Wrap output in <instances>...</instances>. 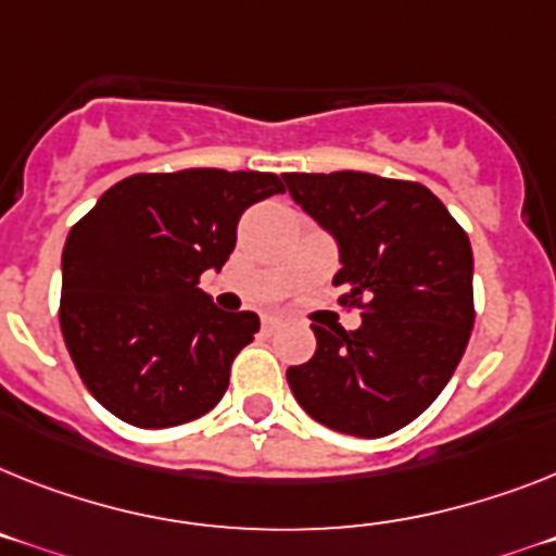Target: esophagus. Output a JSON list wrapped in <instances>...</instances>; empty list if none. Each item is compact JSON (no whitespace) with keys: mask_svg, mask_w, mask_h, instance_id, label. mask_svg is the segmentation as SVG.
Masks as SVG:
<instances>
[{"mask_svg":"<svg viewBox=\"0 0 556 556\" xmlns=\"http://www.w3.org/2000/svg\"><path fill=\"white\" fill-rule=\"evenodd\" d=\"M279 325H282V319H279V316H263V330H265V333H274V330H277Z\"/></svg>","mask_w":556,"mask_h":556,"instance_id":"obj_1","label":"esophagus"}]
</instances>
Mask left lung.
Masks as SVG:
<instances>
[{
	"label": "left lung",
	"mask_w": 556,
	"mask_h": 556,
	"mask_svg": "<svg viewBox=\"0 0 556 556\" xmlns=\"http://www.w3.org/2000/svg\"><path fill=\"white\" fill-rule=\"evenodd\" d=\"M282 177L339 245L342 302L366 300L356 330L311 325L314 358L288 367L293 399L336 432L390 435L441 395L464 356L475 325L469 237L421 184L367 172Z\"/></svg>",
	"instance_id": "obj_1"
}]
</instances>
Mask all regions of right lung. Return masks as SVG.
Instances as JSON below:
<instances>
[{"mask_svg": "<svg viewBox=\"0 0 556 556\" xmlns=\"http://www.w3.org/2000/svg\"><path fill=\"white\" fill-rule=\"evenodd\" d=\"M270 172L132 175L70 228L62 333L101 407L143 429L194 421L223 399L231 362L260 330L198 286L235 251L240 214L286 191Z\"/></svg>", "mask_w": 556, "mask_h": 556, "instance_id": "right-lung-1", "label": "right lung"}]
</instances>
